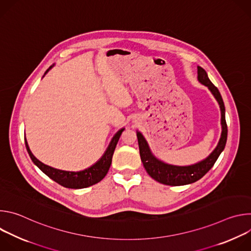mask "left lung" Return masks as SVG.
<instances>
[{
    "mask_svg": "<svg viewBox=\"0 0 251 251\" xmlns=\"http://www.w3.org/2000/svg\"><path fill=\"white\" fill-rule=\"evenodd\" d=\"M198 79L201 84L207 86V88L210 90L214 98L217 99L220 104L223 129L220 141L216 149L204 160L190 166H175L166 164L163 161L157 159L152 154L146 139L143 137L140 132L137 131L141 161L149 176L161 184L168 186H184L199 181L212 168L226 147L227 139V125L226 121V108L223 97L219 89L209 80L205 70L201 66H198Z\"/></svg>",
    "mask_w": 251,
    "mask_h": 251,
    "instance_id": "left-lung-1",
    "label": "left lung"
}]
</instances>
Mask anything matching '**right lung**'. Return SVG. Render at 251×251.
Here are the masks:
<instances>
[{
    "mask_svg": "<svg viewBox=\"0 0 251 251\" xmlns=\"http://www.w3.org/2000/svg\"><path fill=\"white\" fill-rule=\"evenodd\" d=\"M53 65L50 66V68L46 71L45 75L48 74V71ZM123 131H124V128L120 129L113 136L108 148H107V150L105 151L104 155L99 159V161H97L91 167H89V168H87V169H85L83 171H79V172L62 171V170L54 169L52 167H50V166L42 163L41 161H39L37 158H35L32 155V153L30 152L25 138V143L26 151H27L31 161L33 162V164L37 166L43 173H45L48 176H50L51 180H53L54 182H56L57 184H59L60 186L64 187V188H68V189H83V188H87V187H90L92 185L97 184L98 182H100L102 178L106 176V174L108 173V170H109V168L111 166L114 150L116 148L118 140H119V138H120V136H121Z\"/></svg>",
    "mask_w": 251,
    "mask_h": 251,
    "instance_id": "right-lung-1",
    "label": "right lung"
}]
</instances>
